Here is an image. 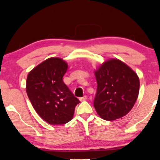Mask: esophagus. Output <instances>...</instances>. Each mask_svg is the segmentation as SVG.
Here are the masks:
<instances>
[{
    "instance_id": "obj_1",
    "label": "esophagus",
    "mask_w": 160,
    "mask_h": 160,
    "mask_svg": "<svg viewBox=\"0 0 160 160\" xmlns=\"http://www.w3.org/2000/svg\"><path fill=\"white\" fill-rule=\"evenodd\" d=\"M87 99V96H84L82 97V98H80V101H84V100H86Z\"/></svg>"
}]
</instances>
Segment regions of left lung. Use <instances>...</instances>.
I'll return each mask as SVG.
<instances>
[{
	"mask_svg": "<svg viewBox=\"0 0 160 160\" xmlns=\"http://www.w3.org/2000/svg\"><path fill=\"white\" fill-rule=\"evenodd\" d=\"M98 83L93 106L103 120L122 118L136 102L140 80L136 73L118 59H110L95 71Z\"/></svg>",
	"mask_w": 160,
	"mask_h": 160,
	"instance_id": "1",
	"label": "left lung"
}]
</instances>
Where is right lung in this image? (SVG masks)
Returning <instances> with one entry per match:
<instances>
[{"instance_id":"obj_1","label":"right lung","mask_w":160,"mask_h":160,"mask_svg":"<svg viewBox=\"0 0 160 160\" xmlns=\"http://www.w3.org/2000/svg\"><path fill=\"white\" fill-rule=\"evenodd\" d=\"M67 68L62 59L50 58L33 68L27 78V94L33 108L52 125L71 120L75 108L80 103L62 80Z\"/></svg>"}]
</instances>
